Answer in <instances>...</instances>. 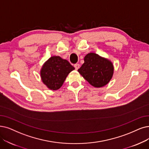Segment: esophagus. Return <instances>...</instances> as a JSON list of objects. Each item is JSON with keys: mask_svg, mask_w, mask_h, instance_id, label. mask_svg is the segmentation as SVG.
Masks as SVG:
<instances>
[{"mask_svg": "<svg viewBox=\"0 0 149 149\" xmlns=\"http://www.w3.org/2000/svg\"><path fill=\"white\" fill-rule=\"evenodd\" d=\"M74 67L75 68L76 70H78L79 68V67H80V65L79 63H76L74 65Z\"/></svg>", "mask_w": 149, "mask_h": 149, "instance_id": "1", "label": "esophagus"}]
</instances>
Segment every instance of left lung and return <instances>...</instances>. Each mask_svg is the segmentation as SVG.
Here are the masks:
<instances>
[{"label":"left lung","instance_id":"left-lung-1","mask_svg":"<svg viewBox=\"0 0 149 149\" xmlns=\"http://www.w3.org/2000/svg\"><path fill=\"white\" fill-rule=\"evenodd\" d=\"M79 73L89 84L101 87L109 82L114 72L112 63L95 53H89L84 57V63L78 69Z\"/></svg>","mask_w":149,"mask_h":149}]
</instances>
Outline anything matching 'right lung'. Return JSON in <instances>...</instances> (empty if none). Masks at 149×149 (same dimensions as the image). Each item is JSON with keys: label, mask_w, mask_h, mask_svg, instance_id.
Returning a JSON list of instances; mask_svg holds the SVG:
<instances>
[{"label": "right lung", "mask_w": 149, "mask_h": 149, "mask_svg": "<svg viewBox=\"0 0 149 149\" xmlns=\"http://www.w3.org/2000/svg\"><path fill=\"white\" fill-rule=\"evenodd\" d=\"M74 68L68 61L58 56H53L47 61L41 70L44 84L51 90L60 88L68 74Z\"/></svg>", "instance_id": "add662e5"}]
</instances>
